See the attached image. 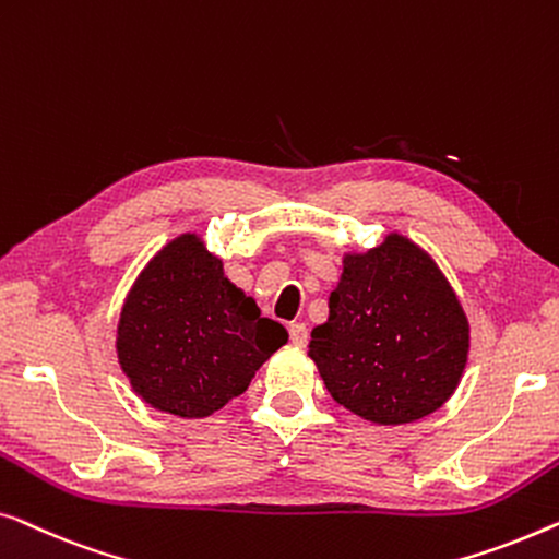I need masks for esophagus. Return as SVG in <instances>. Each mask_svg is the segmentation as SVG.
I'll use <instances>...</instances> for the list:
<instances>
[{
  "instance_id": "obj_1",
  "label": "esophagus",
  "mask_w": 559,
  "mask_h": 559,
  "mask_svg": "<svg viewBox=\"0 0 559 559\" xmlns=\"http://www.w3.org/2000/svg\"><path fill=\"white\" fill-rule=\"evenodd\" d=\"M288 336H290V342L296 344V347H304V344L309 342V329H306V324H290Z\"/></svg>"
}]
</instances>
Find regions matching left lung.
Returning <instances> with one entry per match:
<instances>
[{"label": "left lung", "instance_id": "left-lung-1", "mask_svg": "<svg viewBox=\"0 0 559 559\" xmlns=\"http://www.w3.org/2000/svg\"><path fill=\"white\" fill-rule=\"evenodd\" d=\"M468 355V321L428 253L390 235L344 258L326 324L311 332L329 395L359 418L400 426L453 395Z\"/></svg>", "mask_w": 559, "mask_h": 559}]
</instances>
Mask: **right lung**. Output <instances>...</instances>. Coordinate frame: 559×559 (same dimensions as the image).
Returning <instances> with one entry per match:
<instances>
[{"instance_id":"right-lung-1","label":"right lung","mask_w":559,"mask_h":559,"mask_svg":"<svg viewBox=\"0 0 559 559\" xmlns=\"http://www.w3.org/2000/svg\"><path fill=\"white\" fill-rule=\"evenodd\" d=\"M288 342L278 321L223 276L198 235L171 240L126 298L119 361L156 411L204 418L242 395L255 369Z\"/></svg>"}]
</instances>
